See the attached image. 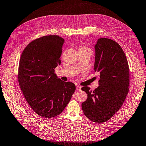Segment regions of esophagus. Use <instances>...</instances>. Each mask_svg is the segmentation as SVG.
<instances>
[{
  "instance_id": "esophagus-1",
  "label": "esophagus",
  "mask_w": 146,
  "mask_h": 146,
  "mask_svg": "<svg viewBox=\"0 0 146 146\" xmlns=\"http://www.w3.org/2000/svg\"><path fill=\"white\" fill-rule=\"evenodd\" d=\"M81 89V87L80 86H77L76 87V90H77V91H80Z\"/></svg>"
}]
</instances>
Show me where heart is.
<instances>
[{"label": "heart", "instance_id": "b5f03b06", "mask_svg": "<svg viewBox=\"0 0 146 146\" xmlns=\"http://www.w3.org/2000/svg\"><path fill=\"white\" fill-rule=\"evenodd\" d=\"M79 50H88V51H90V52H91V50H90L89 48L87 47V46H80V48H79Z\"/></svg>", "mask_w": 146, "mask_h": 146}]
</instances>
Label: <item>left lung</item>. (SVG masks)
Listing matches in <instances>:
<instances>
[{"mask_svg": "<svg viewBox=\"0 0 146 146\" xmlns=\"http://www.w3.org/2000/svg\"><path fill=\"white\" fill-rule=\"evenodd\" d=\"M95 72L100 74L98 88L87 86L81 90L87 94L81 104L83 113L97 123L110 120L123 105L129 92V69L120 45L108 38H100L95 45Z\"/></svg>", "mask_w": 146, "mask_h": 146, "instance_id": "obj_1", "label": "left lung"}]
</instances>
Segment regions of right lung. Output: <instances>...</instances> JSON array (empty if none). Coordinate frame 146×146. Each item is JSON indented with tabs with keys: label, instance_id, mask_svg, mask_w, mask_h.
Segmentation results:
<instances>
[{
	"label": "right lung",
	"instance_id": "1",
	"mask_svg": "<svg viewBox=\"0 0 146 146\" xmlns=\"http://www.w3.org/2000/svg\"><path fill=\"white\" fill-rule=\"evenodd\" d=\"M65 40L57 35L33 40L23 50L19 62L18 79L29 106L44 118L60 114L75 90L71 82L58 78L54 69L60 65Z\"/></svg>",
	"mask_w": 146,
	"mask_h": 146
}]
</instances>
